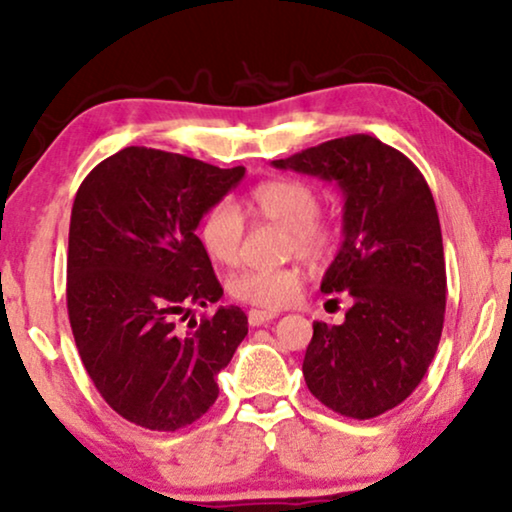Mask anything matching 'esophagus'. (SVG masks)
Segmentation results:
<instances>
[{"mask_svg": "<svg viewBox=\"0 0 512 512\" xmlns=\"http://www.w3.org/2000/svg\"><path fill=\"white\" fill-rule=\"evenodd\" d=\"M278 316L276 311H260V309H252V311H248V323L252 325V327H260V325H267V323H271V320H274Z\"/></svg>", "mask_w": 512, "mask_h": 512, "instance_id": "34e87169", "label": "esophagus"}]
</instances>
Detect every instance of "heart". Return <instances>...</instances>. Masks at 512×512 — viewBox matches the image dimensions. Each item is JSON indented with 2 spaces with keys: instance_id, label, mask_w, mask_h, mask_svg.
I'll list each match as a JSON object with an SVG mask.
<instances>
[{
  "instance_id": "heart-1",
  "label": "heart",
  "mask_w": 512,
  "mask_h": 512,
  "mask_svg": "<svg viewBox=\"0 0 512 512\" xmlns=\"http://www.w3.org/2000/svg\"><path fill=\"white\" fill-rule=\"evenodd\" d=\"M245 210L262 220L276 222L290 231L288 252L320 262L337 245L335 224L320 217L316 189L299 180H267L245 199ZM245 222L234 203H215L199 222V243L217 264H236L241 257ZM302 274L295 267L243 269L229 278V295L241 304L260 309H281L297 297Z\"/></svg>"
}]
</instances>
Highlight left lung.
Wrapping results in <instances>:
<instances>
[{
	"instance_id": "left-lung-1",
	"label": "left lung",
	"mask_w": 512,
	"mask_h": 512,
	"mask_svg": "<svg viewBox=\"0 0 512 512\" xmlns=\"http://www.w3.org/2000/svg\"><path fill=\"white\" fill-rule=\"evenodd\" d=\"M274 166L335 180L344 192V243L320 290L349 292L353 306L342 325L313 323L306 386L332 412L379 417L421 384L445 323V252L431 187L403 152L365 133Z\"/></svg>"
}]
</instances>
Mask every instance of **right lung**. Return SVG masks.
Here are the masks:
<instances>
[{"instance_id":"add662e5","label":"right lung","mask_w":512,"mask_h":512,"mask_svg":"<svg viewBox=\"0 0 512 512\" xmlns=\"http://www.w3.org/2000/svg\"><path fill=\"white\" fill-rule=\"evenodd\" d=\"M245 175L192 156L126 147L100 161L74 196L67 313L88 377L114 412L149 431H177L217 400V374L248 335L222 297L196 227Z\"/></svg>"}]
</instances>
